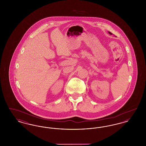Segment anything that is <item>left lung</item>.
Returning <instances> with one entry per match:
<instances>
[{"label":"left lung","instance_id":"left-lung-1","mask_svg":"<svg viewBox=\"0 0 146 146\" xmlns=\"http://www.w3.org/2000/svg\"><path fill=\"white\" fill-rule=\"evenodd\" d=\"M108 33H110V35H111V34H112V33H111V32H108Z\"/></svg>","mask_w":146,"mask_h":146}]
</instances>
